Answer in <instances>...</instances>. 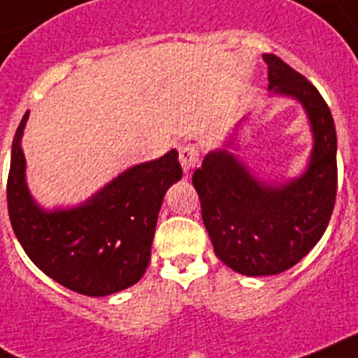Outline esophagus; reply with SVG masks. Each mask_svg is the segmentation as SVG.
I'll use <instances>...</instances> for the list:
<instances>
[{"instance_id": "obj_1", "label": "esophagus", "mask_w": 358, "mask_h": 358, "mask_svg": "<svg viewBox=\"0 0 358 358\" xmlns=\"http://www.w3.org/2000/svg\"><path fill=\"white\" fill-rule=\"evenodd\" d=\"M179 162H181L185 172H190L192 168H196L197 162H199V150H197V146H194V144L182 146L179 150Z\"/></svg>"}]
</instances>
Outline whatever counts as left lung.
Returning a JSON list of instances; mask_svg holds the SVG:
<instances>
[{
    "label": "left lung",
    "instance_id": "obj_1",
    "mask_svg": "<svg viewBox=\"0 0 358 358\" xmlns=\"http://www.w3.org/2000/svg\"><path fill=\"white\" fill-rule=\"evenodd\" d=\"M264 60L271 94L296 100L306 111L313 133L307 168L285 182L252 176L230 152L238 150L239 122L192 176L215 256L245 276H271L296 265L326 232L336 197V131L326 100L278 56Z\"/></svg>",
    "mask_w": 358,
    "mask_h": 358
}]
</instances>
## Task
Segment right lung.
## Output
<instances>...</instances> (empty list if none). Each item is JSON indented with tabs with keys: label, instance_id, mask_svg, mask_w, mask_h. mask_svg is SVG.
<instances>
[{
	"label": "right lung",
	"instance_id": "obj_1",
	"mask_svg": "<svg viewBox=\"0 0 358 358\" xmlns=\"http://www.w3.org/2000/svg\"><path fill=\"white\" fill-rule=\"evenodd\" d=\"M13 141L7 205L14 234L32 264L71 291L108 296L146 273L164 194L182 177L177 152L124 170L76 206L45 210L29 192L22 137Z\"/></svg>",
	"mask_w": 358,
	"mask_h": 358
}]
</instances>
